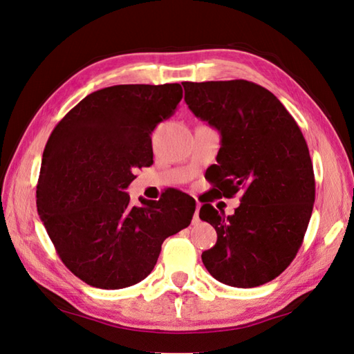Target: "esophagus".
Masks as SVG:
<instances>
[{
	"mask_svg": "<svg viewBox=\"0 0 354 354\" xmlns=\"http://www.w3.org/2000/svg\"><path fill=\"white\" fill-rule=\"evenodd\" d=\"M201 202H197L196 205V212H194V221H198V212H201Z\"/></svg>",
	"mask_w": 354,
	"mask_h": 354,
	"instance_id": "esophagus-1",
	"label": "esophagus"
}]
</instances>
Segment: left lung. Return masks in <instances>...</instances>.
<instances>
[{
    "mask_svg": "<svg viewBox=\"0 0 354 354\" xmlns=\"http://www.w3.org/2000/svg\"><path fill=\"white\" fill-rule=\"evenodd\" d=\"M185 103L221 136L215 194L242 193L225 216L206 203L198 216L216 230L203 251L220 283L251 288L277 278L296 257L310 223L315 180L304 134L266 88L248 80L184 82Z\"/></svg>",
    "mask_w": 354,
    "mask_h": 354,
    "instance_id": "1",
    "label": "left lung"
}]
</instances>
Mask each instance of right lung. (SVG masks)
Returning a JSON list of instances; mask_svg holds the SVG:
<instances>
[{
	"mask_svg": "<svg viewBox=\"0 0 354 354\" xmlns=\"http://www.w3.org/2000/svg\"><path fill=\"white\" fill-rule=\"evenodd\" d=\"M180 98L179 84L107 86L86 95L50 134L37 211L62 263L89 286L140 283L165 239L192 223L194 198L178 189L142 206L125 193L134 170L152 165L151 134Z\"/></svg>",
	"mask_w": 354,
	"mask_h": 354,
	"instance_id": "obj_1",
	"label": "right lung"
}]
</instances>
